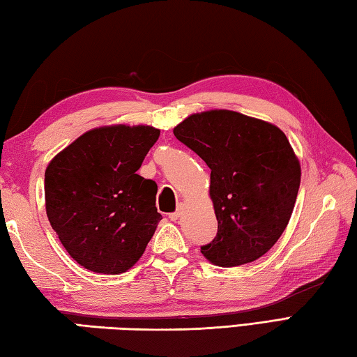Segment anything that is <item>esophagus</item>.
I'll list each match as a JSON object with an SVG mask.
<instances>
[{"label": "esophagus", "mask_w": 357, "mask_h": 357, "mask_svg": "<svg viewBox=\"0 0 357 357\" xmlns=\"http://www.w3.org/2000/svg\"><path fill=\"white\" fill-rule=\"evenodd\" d=\"M181 215H183V207H179V209H178L176 212H172L168 217H170L172 222H176V220H178Z\"/></svg>", "instance_id": "obj_1"}]
</instances>
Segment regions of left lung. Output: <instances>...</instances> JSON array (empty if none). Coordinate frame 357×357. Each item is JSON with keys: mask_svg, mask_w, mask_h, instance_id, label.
<instances>
[{"mask_svg": "<svg viewBox=\"0 0 357 357\" xmlns=\"http://www.w3.org/2000/svg\"><path fill=\"white\" fill-rule=\"evenodd\" d=\"M173 134L211 168L218 231L203 256L218 267L262 257L286 229L300 189L301 165L286 134L226 109L192 114Z\"/></svg>", "mask_w": 357, "mask_h": 357, "instance_id": "1", "label": "left lung"}]
</instances>
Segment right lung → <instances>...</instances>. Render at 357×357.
Returning a JSON list of instances; mask_svg holds the SVG:
<instances>
[{
	"instance_id": "obj_1",
	"label": "right lung",
	"mask_w": 357,
	"mask_h": 357,
	"mask_svg": "<svg viewBox=\"0 0 357 357\" xmlns=\"http://www.w3.org/2000/svg\"><path fill=\"white\" fill-rule=\"evenodd\" d=\"M160 131L148 125L90 129L51 159L45 207L63 248L84 268L125 273L144 255L162 215L158 184L142 167Z\"/></svg>"
}]
</instances>
